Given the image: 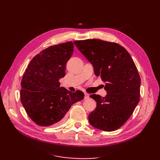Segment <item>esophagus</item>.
<instances>
[{"label":"esophagus","mask_w":160,"mask_h":160,"mask_svg":"<svg viewBox=\"0 0 160 160\" xmlns=\"http://www.w3.org/2000/svg\"><path fill=\"white\" fill-rule=\"evenodd\" d=\"M89 97V93H85V99L88 98Z\"/></svg>","instance_id":"esophagus-1"}]
</instances>
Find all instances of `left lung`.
Returning a JSON list of instances; mask_svg holds the SVG:
<instances>
[{"mask_svg":"<svg viewBox=\"0 0 160 160\" xmlns=\"http://www.w3.org/2000/svg\"><path fill=\"white\" fill-rule=\"evenodd\" d=\"M77 49L94 67L96 76L105 82V98L91 95L97 107L89 115L95 128L113 132L132 115L140 98L141 79L128 51L116 42L100 39L74 41Z\"/></svg>","mask_w":160,"mask_h":160,"instance_id":"8db88e82","label":"left lung"}]
</instances>
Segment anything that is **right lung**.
<instances>
[{
	"label": "right lung",
	"instance_id": "obj_1",
	"mask_svg": "<svg viewBox=\"0 0 160 160\" xmlns=\"http://www.w3.org/2000/svg\"><path fill=\"white\" fill-rule=\"evenodd\" d=\"M73 49L72 41L48 47L33 58L24 72L21 101L28 117L40 126L61 123L71 106L84 98L79 90L60 87Z\"/></svg>",
	"mask_w": 160,
	"mask_h": 160
}]
</instances>
